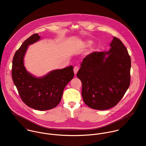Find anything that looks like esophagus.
<instances>
[{
	"mask_svg": "<svg viewBox=\"0 0 146 146\" xmlns=\"http://www.w3.org/2000/svg\"><path fill=\"white\" fill-rule=\"evenodd\" d=\"M79 70V67L78 66H75L73 68V70H74V73L75 74H76L78 72Z\"/></svg>",
	"mask_w": 146,
	"mask_h": 146,
	"instance_id": "34e87169",
	"label": "esophagus"
}]
</instances>
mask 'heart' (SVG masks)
I'll return each mask as SVG.
<instances>
[{"label":"heart","mask_w":146,"mask_h":146,"mask_svg":"<svg viewBox=\"0 0 146 146\" xmlns=\"http://www.w3.org/2000/svg\"><path fill=\"white\" fill-rule=\"evenodd\" d=\"M92 43V42L91 40H87V41H85L83 44V46L84 47H87V46H89L90 45H91ZM94 49V47H92L91 48V50H93Z\"/></svg>","instance_id":"heart-1"}]
</instances>
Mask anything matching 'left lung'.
Instances as JSON below:
<instances>
[{"instance_id": "obj_1", "label": "left lung", "mask_w": 146, "mask_h": 146, "mask_svg": "<svg viewBox=\"0 0 146 146\" xmlns=\"http://www.w3.org/2000/svg\"><path fill=\"white\" fill-rule=\"evenodd\" d=\"M110 45L108 52H94L86 56L77 74L83 101L92 109L115 106L130 85L131 60L127 48L117 37Z\"/></svg>"}]
</instances>
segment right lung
Masks as SVG:
<instances>
[{
	"mask_svg": "<svg viewBox=\"0 0 146 146\" xmlns=\"http://www.w3.org/2000/svg\"><path fill=\"white\" fill-rule=\"evenodd\" d=\"M38 34L27 39L16 51L13 59L11 76L23 102L28 107L39 111L55 108L60 103L63 90L73 78V67L70 66L53 70L43 78H36L26 70L23 58L28 46L39 40Z\"/></svg>",
	"mask_w": 146,
	"mask_h": 146,
	"instance_id": "right-lung-1",
	"label": "right lung"
}]
</instances>
